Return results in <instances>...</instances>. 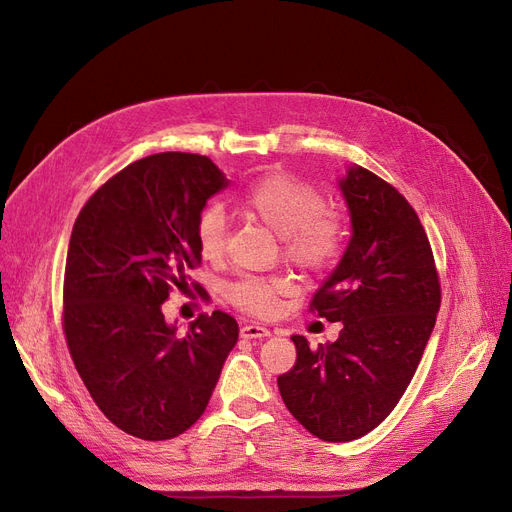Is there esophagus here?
I'll return each mask as SVG.
<instances>
[{"label":"esophagus","instance_id":"esophagus-1","mask_svg":"<svg viewBox=\"0 0 512 512\" xmlns=\"http://www.w3.org/2000/svg\"><path fill=\"white\" fill-rule=\"evenodd\" d=\"M270 334H272L270 330L263 328V326H259V324H245V326L240 328V338H245V340H253V338H267Z\"/></svg>","mask_w":512,"mask_h":512}]
</instances>
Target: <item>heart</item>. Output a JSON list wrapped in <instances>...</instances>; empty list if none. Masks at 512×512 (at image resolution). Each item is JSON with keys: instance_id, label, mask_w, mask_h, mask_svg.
Masks as SVG:
<instances>
[{"instance_id": "b5f03b06", "label": "heart", "mask_w": 512, "mask_h": 512, "mask_svg": "<svg viewBox=\"0 0 512 512\" xmlns=\"http://www.w3.org/2000/svg\"><path fill=\"white\" fill-rule=\"evenodd\" d=\"M240 209L265 224L282 240V253L305 272H326L346 245V222L324 207L315 186L284 170L251 182L240 195ZM195 242L203 259L218 261L226 249V220L220 207H205L195 222ZM282 284L267 278H242L226 286L228 301L245 313L272 315Z\"/></svg>"}]
</instances>
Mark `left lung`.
<instances>
[{
    "mask_svg": "<svg viewBox=\"0 0 512 512\" xmlns=\"http://www.w3.org/2000/svg\"><path fill=\"white\" fill-rule=\"evenodd\" d=\"M340 191L353 238L309 311L340 321L342 330L317 348L292 336L297 363L278 378L286 409L326 442L357 440L392 413L442 303L432 245L411 203L359 166L340 180Z\"/></svg>",
    "mask_w": 512,
    "mask_h": 512,
    "instance_id": "left-lung-1",
    "label": "left lung"
}]
</instances>
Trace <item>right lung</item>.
I'll use <instances>...</instances> for the list:
<instances>
[{"instance_id":"right-lung-1","label":"right lung","mask_w":512,"mask_h":512,"mask_svg":"<svg viewBox=\"0 0 512 512\" xmlns=\"http://www.w3.org/2000/svg\"><path fill=\"white\" fill-rule=\"evenodd\" d=\"M226 186L205 155L155 153L103 182L74 222L66 344L99 411L134 438L159 442L186 432L238 340L236 319L224 311L201 313L184 336L161 311L201 265L195 222Z\"/></svg>"}]
</instances>
